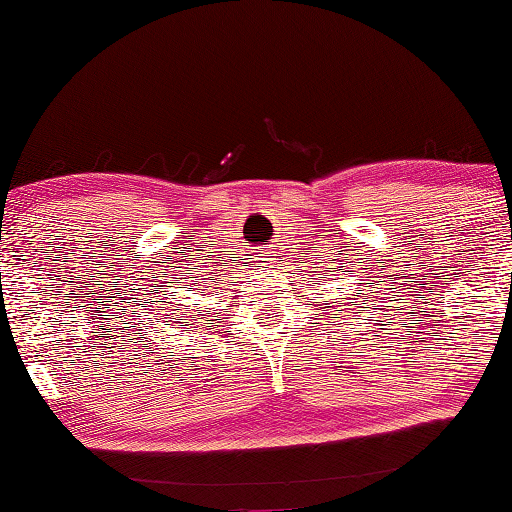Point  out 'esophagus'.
Wrapping results in <instances>:
<instances>
[{"instance_id": "1", "label": "esophagus", "mask_w": 512, "mask_h": 512, "mask_svg": "<svg viewBox=\"0 0 512 512\" xmlns=\"http://www.w3.org/2000/svg\"><path fill=\"white\" fill-rule=\"evenodd\" d=\"M257 259H262V264H271V262H273V255H271V250H266V253H264L262 257H257Z\"/></svg>"}]
</instances>
